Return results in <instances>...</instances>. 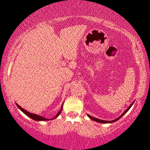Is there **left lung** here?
Wrapping results in <instances>:
<instances>
[{"label": "left lung", "instance_id": "left-lung-1", "mask_svg": "<svg viewBox=\"0 0 150 150\" xmlns=\"http://www.w3.org/2000/svg\"><path fill=\"white\" fill-rule=\"evenodd\" d=\"M133 104H134V102H133V103L131 104V105L129 106V107H128V109H126V110H125V112H124L122 113V114L120 116V117H117V119H115V120H111V121H108V120H100V119H97V118H96V117H91V115H88V117H90V118L91 119V120H94V121H96V122H102V123H110V122H115V121H117V120H118L119 119H120V117H122V116H123L124 115H125V113H126L128 111V110H129V109L131 108V106L133 105Z\"/></svg>", "mask_w": 150, "mask_h": 150}]
</instances>
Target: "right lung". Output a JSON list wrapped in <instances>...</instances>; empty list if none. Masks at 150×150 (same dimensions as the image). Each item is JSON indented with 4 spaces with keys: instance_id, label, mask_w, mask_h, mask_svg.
Returning a JSON list of instances; mask_svg holds the SVG:
<instances>
[{
    "instance_id": "add662e5",
    "label": "right lung",
    "mask_w": 150,
    "mask_h": 150,
    "mask_svg": "<svg viewBox=\"0 0 150 150\" xmlns=\"http://www.w3.org/2000/svg\"><path fill=\"white\" fill-rule=\"evenodd\" d=\"M16 104V106H17V107H18V108H19V110H21V111L25 113V114L26 115H28V117H30V118H32V119H33V120H37V121H42V120H43H43H47L46 118H45V117H41V116H39V115H38L33 114V113L29 112L26 111V110H24L23 108H22V107H21L19 105V104ZM62 105H63V104H62ZM62 105L61 110H59V112L57 113V115H56L55 117H54V118H53V119L56 118V117H58L59 115V114H60V113H61L62 110Z\"/></svg>"
}]
</instances>
